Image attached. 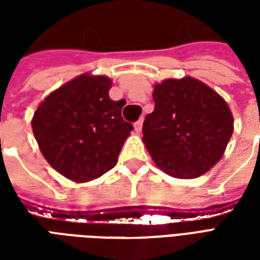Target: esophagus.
<instances>
[{"label": "esophagus", "mask_w": 260, "mask_h": 260, "mask_svg": "<svg viewBox=\"0 0 260 260\" xmlns=\"http://www.w3.org/2000/svg\"><path fill=\"white\" fill-rule=\"evenodd\" d=\"M142 126H143V119H138L135 122V131L136 132H141L142 131Z\"/></svg>", "instance_id": "1"}]
</instances>
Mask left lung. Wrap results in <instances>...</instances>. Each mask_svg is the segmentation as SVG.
<instances>
[{
    "label": "left lung",
    "mask_w": 260,
    "mask_h": 260,
    "mask_svg": "<svg viewBox=\"0 0 260 260\" xmlns=\"http://www.w3.org/2000/svg\"><path fill=\"white\" fill-rule=\"evenodd\" d=\"M154 110L143 122L150 156L174 178H196L223 156L233 135L227 103L193 78L167 79L154 86Z\"/></svg>",
    "instance_id": "1"
}]
</instances>
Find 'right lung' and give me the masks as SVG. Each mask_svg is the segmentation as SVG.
I'll list each match as a JSON object with an SVG mask.
<instances>
[{
  "instance_id": "1",
  "label": "right lung",
  "mask_w": 260,
  "mask_h": 260,
  "mask_svg": "<svg viewBox=\"0 0 260 260\" xmlns=\"http://www.w3.org/2000/svg\"><path fill=\"white\" fill-rule=\"evenodd\" d=\"M111 80L80 75L37 107L31 128L43 156L59 174L86 182L117 164L134 126L121 115L122 100L108 96Z\"/></svg>"
}]
</instances>
